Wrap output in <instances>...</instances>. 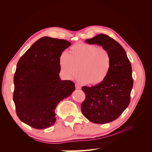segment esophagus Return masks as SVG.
Returning a JSON list of instances; mask_svg holds the SVG:
<instances>
[{"mask_svg": "<svg viewBox=\"0 0 152 152\" xmlns=\"http://www.w3.org/2000/svg\"><path fill=\"white\" fill-rule=\"evenodd\" d=\"M75 88L77 89H80L81 87H80V86H79V85H78V84H75Z\"/></svg>", "mask_w": 152, "mask_h": 152, "instance_id": "obj_1", "label": "esophagus"}]
</instances>
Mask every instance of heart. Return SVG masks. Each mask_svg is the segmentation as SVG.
Here are the masks:
<instances>
[{
	"mask_svg": "<svg viewBox=\"0 0 152 152\" xmlns=\"http://www.w3.org/2000/svg\"><path fill=\"white\" fill-rule=\"evenodd\" d=\"M59 63L66 79H73L79 70V82L96 86L107 78L111 67V57L104 48L93 44L79 43L72 45L67 54H62Z\"/></svg>",
	"mask_w": 152,
	"mask_h": 152,
	"instance_id": "1",
	"label": "heart"
}]
</instances>
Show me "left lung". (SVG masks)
<instances>
[{
	"label": "left lung",
	"instance_id": "obj_1",
	"mask_svg": "<svg viewBox=\"0 0 152 152\" xmlns=\"http://www.w3.org/2000/svg\"><path fill=\"white\" fill-rule=\"evenodd\" d=\"M86 42L107 49L111 57V67L102 83L82 87L86 99L81 104V111L93 123L111 122L121 115L130 103L133 86L131 64L122 45L107 35H97L87 39Z\"/></svg>",
	"mask_w": 152,
	"mask_h": 152
}]
</instances>
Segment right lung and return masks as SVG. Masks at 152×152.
Returning <instances> with one entry per match:
<instances>
[{
	"mask_svg": "<svg viewBox=\"0 0 152 152\" xmlns=\"http://www.w3.org/2000/svg\"><path fill=\"white\" fill-rule=\"evenodd\" d=\"M71 45L66 40L43 37L18 61L14 76L13 101L20 120L37 129L54 125L55 109L75 90L70 80H61L59 59Z\"/></svg>",
	"mask_w": 152,
	"mask_h": 152,
	"instance_id": "add662e5",
	"label": "right lung"
}]
</instances>
